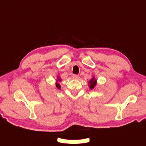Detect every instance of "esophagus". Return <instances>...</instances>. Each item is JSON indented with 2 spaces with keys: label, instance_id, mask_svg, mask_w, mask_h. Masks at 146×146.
<instances>
[{
  "label": "esophagus",
  "instance_id": "obj_1",
  "mask_svg": "<svg viewBox=\"0 0 146 146\" xmlns=\"http://www.w3.org/2000/svg\"><path fill=\"white\" fill-rule=\"evenodd\" d=\"M73 79H75V80H78V79H79L80 76H78V74H73Z\"/></svg>",
  "mask_w": 146,
  "mask_h": 146
}]
</instances>
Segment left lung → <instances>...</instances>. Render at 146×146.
<instances>
[{
	"label": "left lung",
	"instance_id": "8db88e82",
	"mask_svg": "<svg viewBox=\"0 0 146 146\" xmlns=\"http://www.w3.org/2000/svg\"><path fill=\"white\" fill-rule=\"evenodd\" d=\"M97 84V80L95 79V78H92V79L89 81V88L92 89L95 88V86H96Z\"/></svg>",
	"mask_w": 146,
	"mask_h": 146
}]
</instances>
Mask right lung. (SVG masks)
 I'll return each mask as SVG.
<instances>
[{"mask_svg":"<svg viewBox=\"0 0 146 146\" xmlns=\"http://www.w3.org/2000/svg\"><path fill=\"white\" fill-rule=\"evenodd\" d=\"M62 81V80L60 79V78L59 76H57V83H56V87L57 88V89H60L61 88V86H60V84L58 83V82L59 81V82H60Z\"/></svg>","mask_w":146,"mask_h":146,"instance_id":"obj_1","label":"right lung"}]
</instances>
